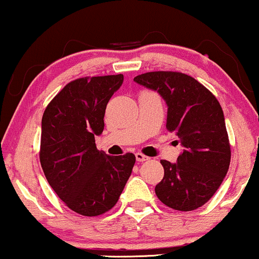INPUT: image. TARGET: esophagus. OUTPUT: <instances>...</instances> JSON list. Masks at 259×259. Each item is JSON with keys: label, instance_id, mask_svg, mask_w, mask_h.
I'll return each mask as SVG.
<instances>
[{"label": "esophagus", "instance_id": "esophagus-1", "mask_svg": "<svg viewBox=\"0 0 259 259\" xmlns=\"http://www.w3.org/2000/svg\"><path fill=\"white\" fill-rule=\"evenodd\" d=\"M135 157H136V160H138V162H145V160L150 159L147 156H145V154H142V153H140V152L136 153Z\"/></svg>", "mask_w": 259, "mask_h": 259}]
</instances>
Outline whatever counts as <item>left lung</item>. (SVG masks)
<instances>
[{
  "label": "left lung",
  "instance_id": "1",
  "mask_svg": "<svg viewBox=\"0 0 259 259\" xmlns=\"http://www.w3.org/2000/svg\"><path fill=\"white\" fill-rule=\"evenodd\" d=\"M134 81L165 101L167 129L177 134L184 147L175 163L160 160L164 177L154 189L157 197L173 209H197L215 194L230 164L222 107L212 92L186 74L150 72Z\"/></svg>",
  "mask_w": 259,
  "mask_h": 259
}]
</instances>
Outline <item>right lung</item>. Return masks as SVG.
Segmentation results:
<instances>
[{"instance_id": "add662e5", "label": "right lung", "mask_w": 259, "mask_h": 259, "mask_svg": "<svg viewBox=\"0 0 259 259\" xmlns=\"http://www.w3.org/2000/svg\"><path fill=\"white\" fill-rule=\"evenodd\" d=\"M123 80V74L73 80L44 112L41 167L53 191L81 215L114 207L135 164L133 153L112 157L95 144L105 129L107 103Z\"/></svg>"}]
</instances>
